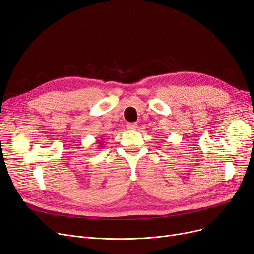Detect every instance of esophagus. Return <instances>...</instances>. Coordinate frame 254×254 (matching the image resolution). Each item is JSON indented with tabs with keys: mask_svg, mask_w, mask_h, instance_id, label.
I'll return each instance as SVG.
<instances>
[{
	"mask_svg": "<svg viewBox=\"0 0 254 254\" xmlns=\"http://www.w3.org/2000/svg\"><path fill=\"white\" fill-rule=\"evenodd\" d=\"M126 127L128 130H135L137 128V125H136V123H128Z\"/></svg>",
	"mask_w": 254,
	"mask_h": 254,
	"instance_id": "1",
	"label": "esophagus"
}]
</instances>
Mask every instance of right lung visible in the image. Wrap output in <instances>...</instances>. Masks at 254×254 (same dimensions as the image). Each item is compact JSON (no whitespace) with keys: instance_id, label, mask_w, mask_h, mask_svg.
Returning <instances> with one entry per match:
<instances>
[{"instance_id":"obj_1","label":"right lung","mask_w":254,"mask_h":254,"mask_svg":"<svg viewBox=\"0 0 254 254\" xmlns=\"http://www.w3.org/2000/svg\"><path fill=\"white\" fill-rule=\"evenodd\" d=\"M97 143H98V146L101 145V148H102V146H103V141H99V142H97ZM98 146H97V147H98Z\"/></svg>"}]
</instances>
